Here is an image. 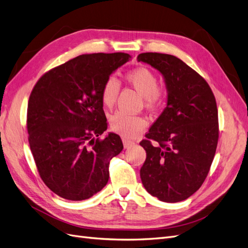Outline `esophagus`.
Wrapping results in <instances>:
<instances>
[{
  "label": "esophagus",
  "instance_id": "1",
  "mask_svg": "<svg viewBox=\"0 0 248 248\" xmlns=\"http://www.w3.org/2000/svg\"><path fill=\"white\" fill-rule=\"evenodd\" d=\"M123 145H124L125 149H128V148H130V147H132L134 145V141L129 140H127V139H123Z\"/></svg>",
  "mask_w": 248,
  "mask_h": 248
}]
</instances>
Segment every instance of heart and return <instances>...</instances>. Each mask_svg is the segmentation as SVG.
Wrapping results in <instances>:
<instances>
[{"instance_id":"obj_1","label":"heart","mask_w":248,"mask_h":248,"mask_svg":"<svg viewBox=\"0 0 248 248\" xmlns=\"http://www.w3.org/2000/svg\"><path fill=\"white\" fill-rule=\"evenodd\" d=\"M125 79L144 97L147 107L154 108L163 100V90L157 87V78L155 73L148 67L141 66L129 71L125 76ZM119 92V80L114 77H109L104 82L101 91V98L104 106L107 108L114 106ZM109 126L112 131L120 136L134 138L142 129L146 128L147 120L140 116H132L122 111H117L109 118Z\"/></svg>"}]
</instances>
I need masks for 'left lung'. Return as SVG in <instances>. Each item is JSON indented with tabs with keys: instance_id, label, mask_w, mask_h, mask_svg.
I'll use <instances>...</instances> for the list:
<instances>
[{
	"instance_id": "1",
	"label": "left lung",
	"mask_w": 248,
	"mask_h": 248,
	"mask_svg": "<svg viewBox=\"0 0 248 248\" xmlns=\"http://www.w3.org/2000/svg\"><path fill=\"white\" fill-rule=\"evenodd\" d=\"M138 61L159 71L168 93L148 140L140 142L147 153L140 170L141 183L162 202H181L202 186L214 158L218 141L215 97L207 81L175 56L144 52Z\"/></svg>"
}]
</instances>
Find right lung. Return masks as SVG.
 Listing matches in <instances>:
<instances>
[{"instance_id": "right-lung-1", "label": "right lung", "mask_w": 248, "mask_h": 248, "mask_svg": "<svg viewBox=\"0 0 248 248\" xmlns=\"http://www.w3.org/2000/svg\"><path fill=\"white\" fill-rule=\"evenodd\" d=\"M124 52L81 55L37 81L28 103L29 142L41 179L59 197L82 201L108 181L109 161L123 150L108 132L101 98L106 80L129 61Z\"/></svg>"}]
</instances>
